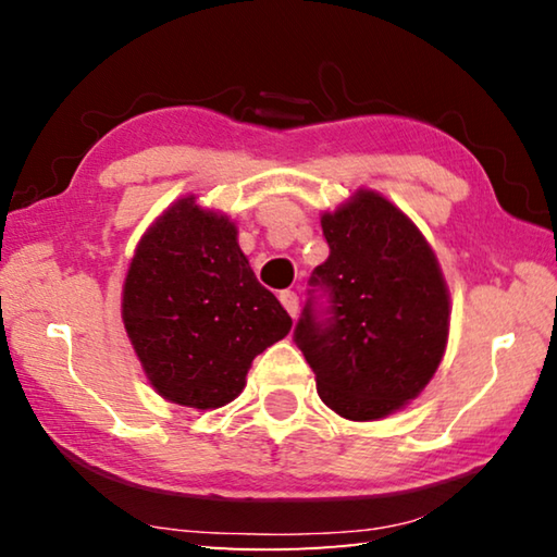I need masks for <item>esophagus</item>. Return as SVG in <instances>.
Listing matches in <instances>:
<instances>
[{"label":"esophagus","instance_id":"obj_1","mask_svg":"<svg viewBox=\"0 0 557 557\" xmlns=\"http://www.w3.org/2000/svg\"><path fill=\"white\" fill-rule=\"evenodd\" d=\"M280 301H282V307H285L287 312H289V317H297L299 297H297V292H295V289H285V292H280Z\"/></svg>","mask_w":557,"mask_h":557}]
</instances>
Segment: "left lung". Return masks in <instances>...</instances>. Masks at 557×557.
I'll list each match as a JSON object with an SVG mask.
<instances>
[{
	"label": "left lung",
	"mask_w": 557,
	"mask_h": 557,
	"mask_svg": "<svg viewBox=\"0 0 557 557\" xmlns=\"http://www.w3.org/2000/svg\"><path fill=\"white\" fill-rule=\"evenodd\" d=\"M329 258L309 277L295 344L317 393L348 420H379L412 400L447 346L449 295L435 252L375 191L322 215Z\"/></svg>",
	"instance_id": "1"
}]
</instances>
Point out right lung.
I'll use <instances>...</instances> for the list:
<instances>
[{"label": "right lung", "instance_id": "add662e5", "mask_svg": "<svg viewBox=\"0 0 557 557\" xmlns=\"http://www.w3.org/2000/svg\"><path fill=\"white\" fill-rule=\"evenodd\" d=\"M122 319L149 383L188 408H221L245 388L252 358L292 329L258 282L225 215L194 196L164 211L139 243Z\"/></svg>", "mask_w": 557, "mask_h": 557}]
</instances>
